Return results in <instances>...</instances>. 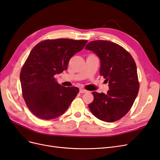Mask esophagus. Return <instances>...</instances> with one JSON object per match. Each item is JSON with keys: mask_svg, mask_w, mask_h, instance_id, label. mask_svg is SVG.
Listing matches in <instances>:
<instances>
[{"mask_svg": "<svg viewBox=\"0 0 160 160\" xmlns=\"http://www.w3.org/2000/svg\"><path fill=\"white\" fill-rule=\"evenodd\" d=\"M79 92H80V93H87L88 91L85 90V89H80Z\"/></svg>", "mask_w": 160, "mask_h": 160, "instance_id": "obj_1", "label": "esophagus"}]
</instances>
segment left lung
I'll return each instance as SVG.
<instances>
[{"instance_id": "8db88e82", "label": "left lung", "mask_w": 160, "mask_h": 160, "mask_svg": "<svg viewBox=\"0 0 160 160\" xmlns=\"http://www.w3.org/2000/svg\"><path fill=\"white\" fill-rule=\"evenodd\" d=\"M100 60L99 73L109 83L108 93H92L94 99L89 104L91 112L105 122H113L128 113L138 94L137 67L124 48L108 41H93L85 46Z\"/></svg>"}]
</instances>
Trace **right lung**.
Here are the masks:
<instances>
[{
	"mask_svg": "<svg viewBox=\"0 0 160 160\" xmlns=\"http://www.w3.org/2000/svg\"><path fill=\"white\" fill-rule=\"evenodd\" d=\"M87 42L67 38L45 40L31 50L21 69L20 81L23 98L37 117L51 119L68 109L79 90L62 86L54 76L67 70L71 58Z\"/></svg>",
	"mask_w": 160,
	"mask_h": 160,
	"instance_id": "add662e5",
	"label": "right lung"
}]
</instances>
